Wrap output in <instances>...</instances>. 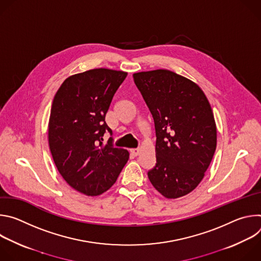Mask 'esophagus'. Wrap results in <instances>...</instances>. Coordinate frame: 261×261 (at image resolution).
I'll return each instance as SVG.
<instances>
[{"instance_id": "34e87169", "label": "esophagus", "mask_w": 261, "mask_h": 261, "mask_svg": "<svg viewBox=\"0 0 261 261\" xmlns=\"http://www.w3.org/2000/svg\"><path fill=\"white\" fill-rule=\"evenodd\" d=\"M130 153L133 155V156H138L139 155V153H140V151H139V148H132V150L130 151Z\"/></svg>"}]
</instances>
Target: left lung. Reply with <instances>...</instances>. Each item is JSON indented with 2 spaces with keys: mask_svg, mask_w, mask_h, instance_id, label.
Here are the masks:
<instances>
[{
  "mask_svg": "<svg viewBox=\"0 0 261 261\" xmlns=\"http://www.w3.org/2000/svg\"><path fill=\"white\" fill-rule=\"evenodd\" d=\"M156 131V165L147 172L168 199L187 195L204 176L217 146V128L202 90L178 74L158 69L133 74Z\"/></svg>",
  "mask_w": 261,
  "mask_h": 261,
  "instance_id": "1",
  "label": "left lung"
}]
</instances>
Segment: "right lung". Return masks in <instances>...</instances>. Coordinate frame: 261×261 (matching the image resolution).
<instances>
[{"mask_svg":"<svg viewBox=\"0 0 261 261\" xmlns=\"http://www.w3.org/2000/svg\"><path fill=\"white\" fill-rule=\"evenodd\" d=\"M127 72L92 69L69 76L58 90L50 109L48 143L55 164L76 191L98 196L113 186L129 159L124 148L103 144L111 133L105 115Z\"/></svg>","mask_w":261,"mask_h":261,"instance_id":"obj_1","label":"right lung"}]
</instances>
